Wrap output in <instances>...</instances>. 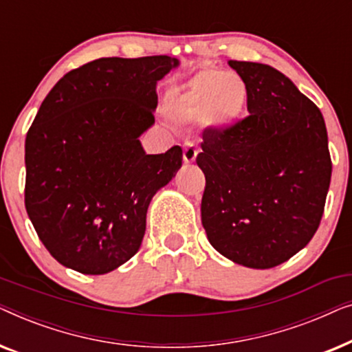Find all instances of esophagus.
<instances>
[{
    "label": "esophagus",
    "instance_id": "esophagus-1",
    "mask_svg": "<svg viewBox=\"0 0 352 352\" xmlns=\"http://www.w3.org/2000/svg\"><path fill=\"white\" fill-rule=\"evenodd\" d=\"M197 155H199V148H197L195 144H187L184 147V153H182V158H184L186 163H194Z\"/></svg>",
    "mask_w": 352,
    "mask_h": 352
}]
</instances>
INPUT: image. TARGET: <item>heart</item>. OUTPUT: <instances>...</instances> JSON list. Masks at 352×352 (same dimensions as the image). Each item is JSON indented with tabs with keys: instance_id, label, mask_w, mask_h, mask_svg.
I'll list each match as a JSON object with an SVG mask.
<instances>
[{
	"instance_id": "heart-1",
	"label": "heart",
	"mask_w": 352,
	"mask_h": 352,
	"mask_svg": "<svg viewBox=\"0 0 352 352\" xmlns=\"http://www.w3.org/2000/svg\"><path fill=\"white\" fill-rule=\"evenodd\" d=\"M247 104L248 86L239 75L201 70L168 91L165 110L177 124L205 123L221 129L237 122Z\"/></svg>"
}]
</instances>
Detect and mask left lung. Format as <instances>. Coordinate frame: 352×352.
Segmentation results:
<instances>
[{"label":"left lung","mask_w":352,"mask_h":352,"mask_svg":"<svg viewBox=\"0 0 352 352\" xmlns=\"http://www.w3.org/2000/svg\"><path fill=\"white\" fill-rule=\"evenodd\" d=\"M248 86V117L205 129L201 224L230 261L269 269L309 243L319 228L331 160L324 117L271 65L229 60Z\"/></svg>","instance_id":"obj_1"}]
</instances>
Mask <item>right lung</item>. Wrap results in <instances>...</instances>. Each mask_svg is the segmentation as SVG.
<instances>
[{"instance_id": "obj_1", "label": "right lung", "mask_w": 352, "mask_h": 352, "mask_svg": "<svg viewBox=\"0 0 352 352\" xmlns=\"http://www.w3.org/2000/svg\"><path fill=\"white\" fill-rule=\"evenodd\" d=\"M170 56L102 57L70 70L43 100L25 139V208L52 258L100 276L138 253L152 197L182 165V148L148 155L157 83Z\"/></svg>"}]
</instances>
